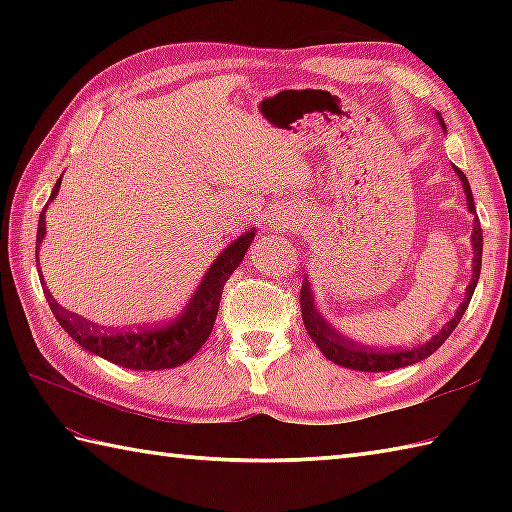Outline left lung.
I'll return each instance as SVG.
<instances>
[{
    "label": "left lung",
    "mask_w": 512,
    "mask_h": 512,
    "mask_svg": "<svg viewBox=\"0 0 512 512\" xmlns=\"http://www.w3.org/2000/svg\"><path fill=\"white\" fill-rule=\"evenodd\" d=\"M436 118L440 127L447 132V125H444L442 116L436 112ZM453 171L458 173L464 187V195H466V206L469 211L475 213V202H473V191L471 184L466 180L464 173L453 165ZM482 246H484V237H482V226L480 220H473V231H471V248H473V259H471V281L469 286L464 290V299L455 310V314L451 317V321H447L442 325V330H438L436 334L431 336L429 341H424L411 350H372V347L358 345L356 341H350L345 334H341L334 325L323 317V312L317 308V297L312 292V284L310 279H303L301 286V317H303V325L310 334V339L317 343V347L321 350V354L328 358V361L347 367V369H356V372H389V369H398V367H407L413 363H420L422 358L431 356L438 347L449 339L451 332L458 328V323L462 319V314L466 312L471 303V297L475 292L477 281H480V270H482Z\"/></svg>",
    "instance_id": "1"
}]
</instances>
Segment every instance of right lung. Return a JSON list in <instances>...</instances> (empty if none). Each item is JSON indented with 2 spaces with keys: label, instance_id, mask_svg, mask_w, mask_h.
Returning <instances> with one entry per match:
<instances>
[{
  "label": "right lung",
  "instance_id": "add662e5",
  "mask_svg": "<svg viewBox=\"0 0 512 512\" xmlns=\"http://www.w3.org/2000/svg\"><path fill=\"white\" fill-rule=\"evenodd\" d=\"M61 187V178L54 184L50 193L48 204L57 198ZM48 204L43 206L37 224V262H39V246L46 237V211ZM257 228L242 233L237 239H233L220 255L213 259V264L206 268V273L200 281V286L195 288L187 306L182 308L180 314L165 321L162 325H151V328H138L127 332H107L101 330L99 325L81 319L79 314H72L65 308H61L57 301L52 299L50 292L46 290V299L50 303V310L54 319L59 321L61 328L68 332L70 339L81 345L85 352L94 356H101L105 361L116 363L127 369H145V372H156V369H171L182 363H187L189 358L200 350V347L209 339L213 330V323L217 317V308L222 301V290L228 277L233 275V270L242 264L246 250L250 242L255 239ZM39 279H43L41 268ZM46 288V286H43Z\"/></svg>",
  "mask_w": 512,
  "mask_h": 512
}]
</instances>
